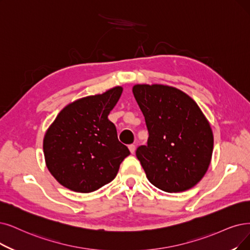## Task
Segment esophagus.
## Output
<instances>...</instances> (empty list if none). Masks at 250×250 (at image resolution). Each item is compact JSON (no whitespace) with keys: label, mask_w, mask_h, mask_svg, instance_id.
Listing matches in <instances>:
<instances>
[{"label":"esophagus","mask_w":250,"mask_h":250,"mask_svg":"<svg viewBox=\"0 0 250 250\" xmlns=\"http://www.w3.org/2000/svg\"><path fill=\"white\" fill-rule=\"evenodd\" d=\"M129 151H130V153L131 154H134V152H135V146L134 145H129Z\"/></svg>","instance_id":"obj_1"}]
</instances>
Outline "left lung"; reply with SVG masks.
I'll return each instance as SVG.
<instances>
[{"label":"left lung","instance_id":"left-lung-1","mask_svg":"<svg viewBox=\"0 0 250 250\" xmlns=\"http://www.w3.org/2000/svg\"><path fill=\"white\" fill-rule=\"evenodd\" d=\"M132 91L148 130L147 145L136 149V157L149 183L168 193L193 188L211 162L210 123L194 99L175 87L136 84Z\"/></svg>","mask_w":250,"mask_h":250}]
</instances>
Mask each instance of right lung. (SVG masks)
I'll return each mask as SVG.
<instances>
[{"label": "right lung", "mask_w": 250, "mask_h": 250, "mask_svg": "<svg viewBox=\"0 0 250 250\" xmlns=\"http://www.w3.org/2000/svg\"><path fill=\"white\" fill-rule=\"evenodd\" d=\"M123 87L86 96L64 106L43 139L48 170L71 191L91 193L111 183L120 164L130 155L119 142L117 129L107 119Z\"/></svg>", "instance_id": "obj_1"}]
</instances>
